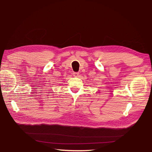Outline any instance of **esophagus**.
Wrapping results in <instances>:
<instances>
[{
  "mask_svg": "<svg viewBox=\"0 0 152 152\" xmlns=\"http://www.w3.org/2000/svg\"><path fill=\"white\" fill-rule=\"evenodd\" d=\"M79 73L78 72H73V74L72 75L74 76V77H78L79 76Z\"/></svg>",
  "mask_w": 152,
  "mask_h": 152,
  "instance_id": "1",
  "label": "esophagus"
}]
</instances>
